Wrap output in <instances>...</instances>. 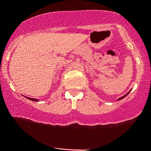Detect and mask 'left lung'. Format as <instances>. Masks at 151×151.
<instances>
[{
    "mask_svg": "<svg viewBox=\"0 0 151 151\" xmlns=\"http://www.w3.org/2000/svg\"><path fill=\"white\" fill-rule=\"evenodd\" d=\"M130 92V91H129V92H127V93L126 94H125V95H124V96H122V97H120V98H119L118 99V100H122V99H123L124 98V97H126V96L127 95V94H129V92Z\"/></svg>",
    "mask_w": 151,
    "mask_h": 151,
    "instance_id": "1",
    "label": "left lung"
}]
</instances>
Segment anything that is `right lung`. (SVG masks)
Instances as JSON below:
<instances>
[{
    "label": "right lung",
    "mask_w": 151,
    "mask_h": 151,
    "mask_svg": "<svg viewBox=\"0 0 151 151\" xmlns=\"http://www.w3.org/2000/svg\"><path fill=\"white\" fill-rule=\"evenodd\" d=\"M27 98L29 99V100H31L32 101H36V102H37V101H39L37 100V99H35V98H30V97H27Z\"/></svg>",
    "instance_id": "right-lung-1"
}]
</instances>
